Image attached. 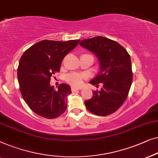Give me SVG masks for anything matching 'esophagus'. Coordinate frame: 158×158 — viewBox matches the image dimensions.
Masks as SVG:
<instances>
[{
  "label": "esophagus",
  "mask_w": 158,
  "mask_h": 158,
  "mask_svg": "<svg viewBox=\"0 0 158 158\" xmlns=\"http://www.w3.org/2000/svg\"><path fill=\"white\" fill-rule=\"evenodd\" d=\"M79 90V89L78 88H76V87H72V92H76V91H78Z\"/></svg>",
  "instance_id": "obj_1"
}]
</instances>
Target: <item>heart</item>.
<instances>
[{"mask_svg":"<svg viewBox=\"0 0 158 158\" xmlns=\"http://www.w3.org/2000/svg\"><path fill=\"white\" fill-rule=\"evenodd\" d=\"M83 79L84 77L78 74H70L66 77L67 81L73 86L81 85L82 81H83Z\"/></svg>","mask_w":158,"mask_h":158,"instance_id":"heart-1","label":"heart"}]
</instances>
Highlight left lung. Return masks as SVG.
Listing matches in <instances>:
<instances>
[{
  "label": "left lung",
  "mask_w": 158,
  "mask_h": 158,
  "mask_svg": "<svg viewBox=\"0 0 158 158\" xmlns=\"http://www.w3.org/2000/svg\"><path fill=\"white\" fill-rule=\"evenodd\" d=\"M82 47L96 55L100 64L99 74L90 81L100 91H94L93 97L84 101L87 110L98 116H107L116 112L127 97L132 81L130 54L123 46L107 38L96 36L80 42Z\"/></svg>",
  "instance_id": "1"
}]
</instances>
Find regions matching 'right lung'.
<instances>
[{"label":"right lung","instance_id":"1","mask_svg":"<svg viewBox=\"0 0 158 158\" xmlns=\"http://www.w3.org/2000/svg\"><path fill=\"white\" fill-rule=\"evenodd\" d=\"M80 40L56 41L43 40L28 48L20 59L18 80L24 101L39 116L54 119L65 112L70 86L61 84L55 90L51 77L59 72L62 60Z\"/></svg>","mask_w":158,"mask_h":158}]
</instances>
